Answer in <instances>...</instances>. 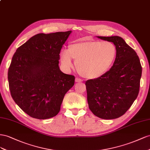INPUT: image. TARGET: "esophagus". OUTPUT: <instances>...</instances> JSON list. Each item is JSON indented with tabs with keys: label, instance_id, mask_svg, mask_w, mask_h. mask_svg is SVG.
Instances as JSON below:
<instances>
[{
	"label": "esophagus",
	"instance_id": "obj_1",
	"mask_svg": "<svg viewBox=\"0 0 150 150\" xmlns=\"http://www.w3.org/2000/svg\"><path fill=\"white\" fill-rule=\"evenodd\" d=\"M82 82V80H81V79H80L79 78H76L75 79V82Z\"/></svg>",
	"mask_w": 150,
	"mask_h": 150
}]
</instances>
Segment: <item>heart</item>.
I'll return each mask as SVG.
<instances>
[{"mask_svg":"<svg viewBox=\"0 0 150 150\" xmlns=\"http://www.w3.org/2000/svg\"><path fill=\"white\" fill-rule=\"evenodd\" d=\"M117 54L115 46L110 42L84 41L70 45L60 55L62 65L72 67L71 58L77 71L83 77L97 79L104 75L112 65Z\"/></svg>","mask_w":150,"mask_h":150,"instance_id":"1","label":"heart"}]
</instances>
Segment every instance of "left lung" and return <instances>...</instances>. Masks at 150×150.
<instances>
[{"label":"left lung","instance_id":"8db88e82","mask_svg":"<svg viewBox=\"0 0 150 150\" xmlns=\"http://www.w3.org/2000/svg\"><path fill=\"white\" fill-rule=\"evenodd\" d=\"M112 42L117 54L113 66L99 78L85 82L88 108L101 119L122 116L138 96L142 67L136 51L119 36H98Z\"/></svg>","mask_w":150,"mask_h":150}]
</instances>
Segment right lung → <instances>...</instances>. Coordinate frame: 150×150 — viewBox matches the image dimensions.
Returning <instances> with one entry per match:
<instances>
[{
  "label": "right lung",
  "instance_id": "add662e5",
  "mask_svg": "<svg viewBox=\"0 0 150 150\" xmlns=\"http://www.w3.org/2000/svg\"><path fill=\"white\" fill-rule=\"evenodd\" d=\"M71 31L40 33L19 46L8 70V86L16 103L29 116L57 115L75 76L59 70V53Z\"/></svg>",
  "mask_w": 150,
  "mask_h": 150
}]
</instances>
